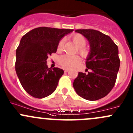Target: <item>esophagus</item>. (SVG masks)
Segmentation results:
<instances>
[{
  "instance_id": "34e87169",
  "label": "esophagus",
  "mask_w": 133,
  "mask_h": 133,
  "mask_svg": "<svg viewBox=\"0 0 133 133\" xmlns=\"http://www.w3.org/2000/svg\"><path fill=\"white\" fill-rule=\"evenodd\" d=\"M69 69H64V72H65V73H68V71H69Z\"/></svg>"
}]
</instances>
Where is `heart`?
I'll return each mask as SVG.
<instances>
[{"instance_id": "heart-1", "label": "heart", "mask_w": 133, "mask_h": 133, "mask_svg": "<svg viewBox=\"0 0 133 133\" xmlns=\"http://www.w3.org/2000/svg\"><path fill=\"white\" fill-rule=\"evenodd\" d=\"M72 41L78 47V51L80 54L85 56L88 54V50L85 48L86 44V39L85 37L81 34L76 33L71 37ZM64 38H62L58 44V50H61L64 44ZM81 62V59L77 55H64L61 56L59 58V63L62 66L65 68H73L78 65Z\"/></svg>"}]
</instances>
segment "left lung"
I'll return each mask as SVG.
<instances>
[{
    "instance_id": "8db88e82",
    "label": "left lung",
    "mask_w": 133,
    "mask_h": 133,
    "mask_svg": "<svg viewBox=\"0 0 133 133\" xmlns=\"http://www.w3.org/2000/svg\"><path fill=\"white\" fill-rule=\"evenodd\" d=\"M75 32L82 35L89 43L86 67L91 71L87 74L79 72L73 82V88L85 100H99L115 85L120 64L118 48L110 37L99 31L76 29Z\"/></svg>"
}]
</instances>
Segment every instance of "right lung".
Masks as SVG:
<instances>
[{"instance_id": "obj_1", "label": "right lung", "mask_w": 133, "mask_h": 133, "mask_svg": "<svg viewBox=\"0 0 133 133\" xmlns=\"http://www.w3.org/2000/svg\"><path fill=\"white\" fill-rule=\"evenodd\" d=\"M73 29L39 27L21 38L16 51L15 71L21 85L31 96L42 98L57 89L64 70L49 68L48 56L56 53L58 42Z\"/></svg>"}]
</instances>
